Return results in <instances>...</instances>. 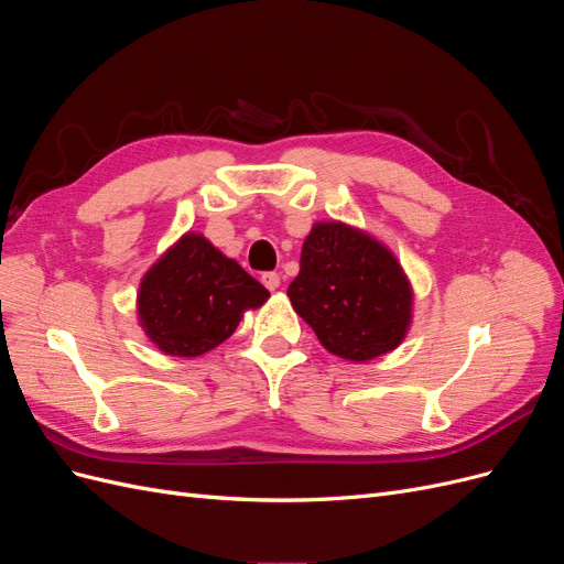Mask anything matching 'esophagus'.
<instances>
[{"label":"esophagus","mask_w":564,"mask_h":564,"mask_svg":"<svg viewBox=\"0 0 564 564\" xmlns=\"http://www.w3.org/2000/svg\"><path fill=\"white\" fill-rule=\"evenodd\" d=\"M261 282L265 284V289H270V292H275V289H280V275H278V272H263Z\"/></svg>","instance_id":"34e87169"}]
</instances>
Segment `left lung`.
<instances>
[{"mask_svg": "<svg viewBox=\"0 0 564 564\" xmlns=\"http://www.w3.org/2000/svg\"><path fill=\"white\" fill-rule=\"evenodd\" d=\"M286 296L319 344L352 362L395 350L412 322V286L395 256L346 224H315Z\"/></svg>", "mask_w": 564, "mask_h": 564, "instance_id": "obj_1", "label": "left lung"}]
</instances>
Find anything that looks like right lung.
<instances>
[{"label": "right lung", "mask_w": 564, "mask_h": 564, "mask_svg": "<svg viewBox=\"0 0 564 564\" xmlns=\"http://www.w3.org/2000/svg\"><path fill=\"white\" fill-rule=\"evenodd\" d=\"M268 289L202 235L187 232L152 265L139 289V319L162 352L197 357L259 308Z\"/></svg>", "instance_id": "obj_1"}]
</instances>
